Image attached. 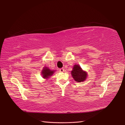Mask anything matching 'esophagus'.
<instances>
[{"instance_id":"1","label":"esophagus","mask_w":125,"mask_h":125,"mask_svg":"<svg viewBox=\"0 0 125 125\" xmlns=\"http://www.w3.org/2000/svg\"><path fill=\"white\" fill-rule=\"evenodd\" d=\"M59 71H60V72H61V73H63L65 71V70H64V68H61V69H60Z\"/></svg>"}]
</instances>
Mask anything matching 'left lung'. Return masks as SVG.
<instances>
[{"label": "left lung", "instance_id": "obj_1", "mask_svg": "<svg viewBox=\"0 0 125 125\" xmlns=\"http://www.w3.org/2000/svg\"><path fill=\"white\" fill-rule=\"evenodd\" d=\"M71 75L76 82H84L87 78V73L82 70L81 67L78 64L73 66V69L71 71Z\"/></svg>", "mask_w": 125, "mask_h": 125}]
</instances>
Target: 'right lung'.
Listing matches in <instances>:
<instances>
[{
  "instance_id": "obj_1",
  "label": "right lung",
  "mask_w": 125,
  "mask_h": 125,
  "mask_svg": "<svg viewBox=\"0 0 125 125\" xmlns=\"http://www.w3.org/2000/svg\"><path fill=\"white\" fill-rule=\"evenodd\" d=\"M55 71L54 70H51L48 67H44L42 70V77L44 79L49 78L50 76L52 75Z\"/></svg>"
}]
</instances>
